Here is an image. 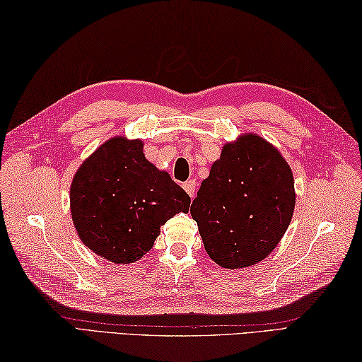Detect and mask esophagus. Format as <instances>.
<instances>
[{
    "label": "esophagus",
    "instance_id": "esophagus-1",
    "mask_svg": "<svg viewBox=\"0 0 362 362\" xmlns=\"http://www.w3.org/2000/svg\"><path fill=\"white\" fill-rule=\"evenodd\" d=\"M196 185H197V183H196V180H193V179H189V180H187L185 183H183V189L187 191L188 196H189L191 199H193L194 194H196Z\"/></svg>",
    "mask_w": 362,
    "mask_h": 362
}]
</instances>
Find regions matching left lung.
<instances>
[{"label":"left lung","instance_id":"obj_1","mask_svg":"<svg viewBox=\"0 0 362 362\" xmlns=\"http://www.w3.org/2000/svg\"><path fill=\"white\" fill-rule=\"evenodd\" d=\"M296 205L291 168L257 135L226 144L189 213L205 250L222 267H247L280 243Z\"/></svg>","mask_w":362,"mask_h":362}]
</instances>
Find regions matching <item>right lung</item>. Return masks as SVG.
<instances>
[{"label": "right lung", "mask_w": 362, "mask_h": 362, "mask_svg": "<svg viewBox=\"0 0 362 362\" xmlns=\"http://www.w3.org/2000/svg\"><path fill=\"white\" fill-rule=\"evenodd\" d=\"M71 216L88 249L113 263L148 253L160 227L191 199L144 158L143 143L117 136L83 161L71 183Z\"/></svg>", "instance_id": "add662e5"}]
</instances>
